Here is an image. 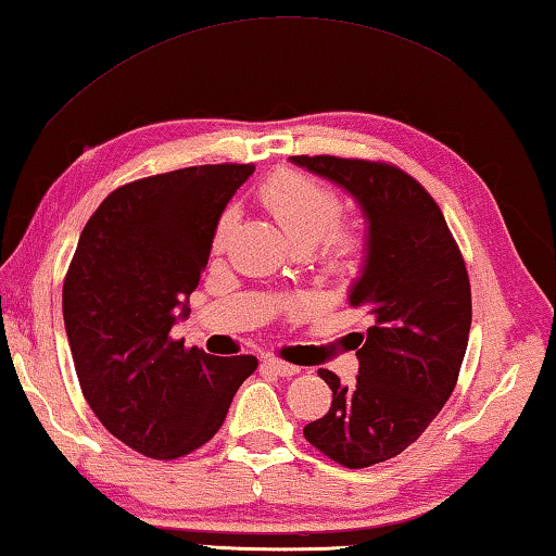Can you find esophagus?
<instances>
[{
  "label": "esophagus",
  "mask_w": 556,
  "mask_h": 556,
  "mask_svg": "<svg viewBox=\"0 0 556 556\" xmlns=\"http://www.w3.org/2000/svg\"><path fill=\"white\" fill-rule=\"evenodd\" d=\"M262 365H265L267 370H271V372L281 375V378H291V375H296V372H299L296 365H291V363L279 361V357H275V355H267L265 361H262Z\"/></svg>",
  "instance_id": "1"
}]
</instances>
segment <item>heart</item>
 <instances>
[{"label": "heart", "instance_id": "b5f03b06", "mask_svg": "<svg viewBox=\"0 0 556 556\" xmlns=\"http://www.w3.org/2000/svg\"><path fill=\"white\" fill-rule=\"evenodd\" d=\"M260 201L301 248L316 244V260L326 275H351L363 255V238L338 223L343 203L333 188L294 168H281L260 186ZM235 228V211H223L213 232V250H223Z\"/></svg>", "mask_w": 556, "mask_h": 556}]
</instances>
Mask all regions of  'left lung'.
<instances>
[{
	"label": "left lung",
	"instance_id": "8db88e82",
	"mask_svg": "<svg viewBox=\"0 0 556 556\" xmlns=\"http://www.w3.org/2000/svg\"><path fill=\"white\" fill-rule=\"evenodd\" d=\"M291 162L343 186L368 220L365 265L348 294L370 316L353 345L361 368L351 390L318 370L333 402L304 427L324 456L368 468L425 434L456 388L470 331L466 262L437 201L402 168L328 154Z\"/></svg>",
	"mask_w": 556,
	"mask_h": 556
}]
</instances>
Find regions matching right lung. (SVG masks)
<instances>
[{"instance_id": "add662e5", "label": "right lung", "mask_w": 556, "mask_h": 556, "mask_svg": "<svg viewBox=\"0 0 556 556\" xmlns=\"http://www.w3.org/2000/svg\"><path fill=\"white\" fill-rule=\"evenodd\" d=\"M252 164L176 168L125 184L90 215L63 281L83 397L112 437L149 458L201 448L223 427L255 355L174 341L208 265L213 232Z\"/></svg>"}]
</instances>
